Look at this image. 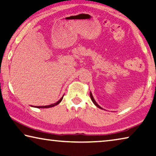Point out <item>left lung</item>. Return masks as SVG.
Segmentation results:
<instances>
[{
    "label": "left lung",
    "instance_id": "obj_1",
    "mask_svg": "<svg viewBox=\"0 0 156 156\" xmlns=\"http://www.w3.org/2000/svg\"><path fill=\"white\" fill-rule=\"evenodd\" d=\"M90 98H91V101H92V102L94 103V104L96 107L97 108H100V109H103L101 107V106L99 105H98V103L96 102V101L94 100V97H93V96H92V94H91V92H90Z\"/></svg>",
    "mask_w": 156,
    "mask_h": 156
}]
</instances>
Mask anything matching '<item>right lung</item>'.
I'll use <instances>...</instances> for the list:
<instances>
[{
	"label": "right lung",
	"mask_w": 156,
	"mask_h": 156,
	"mask_svg": "<svg viewBox=\"0 0 156 156\" xmlns=\"http://www.w3.org/2000/svg\"><path fill=\"white\" fill-rule=\"evenodd\" d=\"M63 96L60 98V100H59L58 101H57L56 103H53V104H51V105H45V106H33V107L37 108H52V107H53V106H55V105H58L59 103H60L61 102L62 100Z\"/></svg>",
	"instance_id": "add662e5"
}]
</instances>
